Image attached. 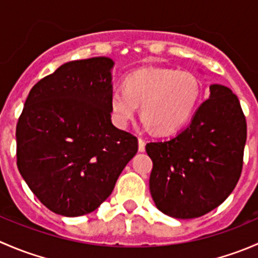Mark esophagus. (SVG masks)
I'll return each instance as SVG.
<instances>
[{"mask_svg":"<svg viewBox=\"0 0 258 258\" xmlns=\"http://www.w3.org/2000/svg\"><path fill=\"white\" fill-rule=\"evenodd\" d=\"M145 150H146V142L144 139H141V137H140L139 139V151L140 152H145Z\"/></svg>","mask_w":258,"mask_h":258,"instance_id":"esophagus-1","label":"esophagus"}]
</instances>
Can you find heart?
I'll return each instance as SVG.
<instances>
[{
	"mask_svg": "<svg viewBox=\"0 0 258 258\" xmlns=\"http://www.w3.org/2000/svg\"><path fill=\"white\" fill-rule=\"evenodd\" d=\"M200 96L201 85L191 72L147 67L127 75L122 87L113 88L111 117L118 128H126L141 106L146 127L171 134L188 121Z\"/></svg>",
	"mask_w": 258,
	"mask_h": 258,
	"instance_id": "obj_1",
	"label": "heart"
}]
</instances>
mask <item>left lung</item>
I'll return each instance as SVG.
<instances>
[{
	"label": "left lung",
	"mask_w": 258,
	"mask_h": 258,
	"mask_svg": "<svg viewBox=\"0 0 258 258\" xmlns=\"http://www.w3.org/2000/svg\"><path fill=\"white\" fill-rule=\"evenodd\" d=\"M210 92L177 136L146 145L153 162L151 196L157 209L171 217L206 215L230 196L240 179L246 117L230 88L211 85Z\"/></svg>",
	"instance_id": "1"
}]
</instances>
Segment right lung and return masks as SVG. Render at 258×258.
I'll return each mask as SVG.
<instances>
[{"label":"right lung","mask_w":258,"mask_h":258,"mask_svg":"<svg viewBox=\"0 0 258 258\" xmlns=\"http://www.w3.org/2000/svg\"><path fill=\"white\" fill-rule=\"evenodd\" d=\"M112 66L108 57L62 64L31 88L18 118V171L57 215L95 211L139 150L137 137L111 122Z\"/></svg>","instance_id":"add662e5"}]
</instances>
